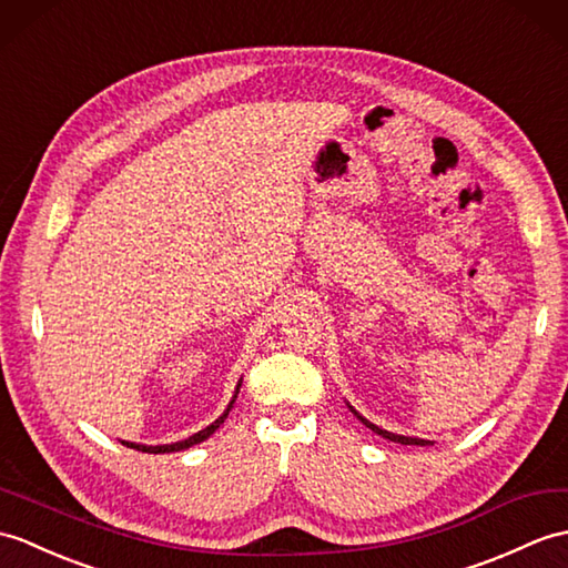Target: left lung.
I'll return each mask as SVG.
<instances>
[{
  "instance_id": "8db88e82",
  "label": "left lung",
  "mask_w": 568,
  "mask_h": 568,
  "mask_svg": "<svg viewBox=\"0 0 568 568\" xmlns=\"http://www.w3.org/2000/svg\"><path fill=\"white\" fill-rule=\"evenodd\" d=\"M351 412H353L355 416H358L367 428H373L377 435H382V438H387V440H392V443H402V445H433V443H428V440H420V438H406V435H394V433H389V430H382L379 426L371 424V420H365L358 412H355V408H351Z\"/></svg>"
}]
</instances>
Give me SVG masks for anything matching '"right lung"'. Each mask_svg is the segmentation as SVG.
<instances>
[{
  "instance_id": "add662e5",
  "label": "right lung",
  "mask_w": 568,
  "mask_h": 568,
  "mask_svg": "<svg viewBox=\"0 0 568 568\" xmlns=\"http://www.w3.org/2000/svg\"><path fill=\"white\" fill-rule=\"evenodd\" d=\"M240 389V387H236ZM234 399H236V394H234ZM234 399L230 402V406H227V412H224L215 424H210L207 428H203V430H197L195 435H191V438H186V440H181V443H171V445H138V443H125L123 440V445H128V447H133V450H142V453H152V455H164V453H179V450H189L191 445H197V443H203V440H207L210 435H213L217 428H220V424H224V418H227V414H230V408H232V404H234Z\"/></svg>"
}]
</instances>
